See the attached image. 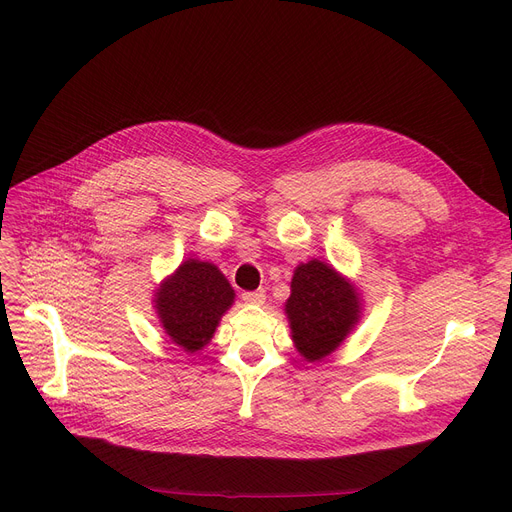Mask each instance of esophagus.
<instances>
[{
  "label": "esophagus",
  "instance_id": "34e87169",
  "mask_svg": "<svg viewBox=\"0 0 512 512\" xmlns=\"http://www.w3.org/2000/svg\"><path fill=\"white\" fill-rule=\"evenodd\" d=\"M242 301H245V303H253V305H261V303L265 301V292H263V290L242 292Z\"/></svg>",
  "mask_w": 512,
  "mask_h": 512
}]
</instances>
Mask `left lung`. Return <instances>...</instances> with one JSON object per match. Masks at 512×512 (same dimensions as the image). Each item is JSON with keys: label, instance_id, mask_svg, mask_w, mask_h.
<instances>
[{"label": "left lung", "instance_id": "obj_1", "mask_svg": "<svg viewBox=\"0 0 512 512\" xmlns=\"http://www.w3.org/2000/svg\"><path fill=\"white\" fill-rule=\"evenodd\" d=\"M290 288L286 313L292 340L307 361L324 359L357 324V292L330 265L317 259L294 270Z\"/></svg>", "mask_w": 512, "mask_h": 512}]
</instances>
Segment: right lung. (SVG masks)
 Listing matches in <instances>:
<instances>
[{"label":"right lung","instance_id":"1","mask_svg":"<svg viewBox=\"0 0 512 512\" xmlns=\"http://www.w3.org/2000/svg\"><path fill=\"white\" fill-rule=\"evenodd\" d=\"M232 301L234 290L218 267L188 259L157 290L155 305L166 334L186 353H195L211 340Z\"/></svg>","mask_w":512,"mask_h":512}]
</instances>
